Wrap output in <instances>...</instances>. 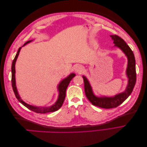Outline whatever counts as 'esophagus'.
Instances as JSON below:
<instances>
[{"instance_id": "34e87169", "label": "esophagus", "mask_w": 147, "mask_h": 147, "mask_svg": "<svg viewBox=\"0 0 147 147\" xmlns=\"http://www.w3.org/2000/svg\"><path fill=\"white\" fill-rule=\"evenodd\" d=\"M75 71L77 73H82V72H83V67L80 65H78L75 67Z\"/></svg>"}]
</instances>
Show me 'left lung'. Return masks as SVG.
<instances>
[{
    "label": "left lung",
    "instance_id": "obj_1",
    "mask_svg": "<svg viewBox=\"0 0 147 147\" xmlns=\"http://www.w3.org/2000/svg\"><path fill=\"white\" fill-rule=\"evenodd\" d=\"M110 37L113 40V43L115 44V46L121 49L127 57L128 64L126 74L129 80L125 91L112 97H96L93 94L92 88L87 78L83 76L84 91L88 99L92 105L103 109H113L121 104L131 94L136 82V60L134 53L123 38L117 35H110Z\"/></svg>",
    "mask_w": 147,
    "mask_h": 147
}]
</instances>
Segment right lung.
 Masks as SVG:
<instances>
[{
  "instance_id": "right-lung-1",
  "label": "right lung",
  "mask_w": 147,
  "mask_h": 147,
  "mask_svg": "<svg viewBox=\"0 0 147 147\" xmlns=\"http://www.w3.org/2000/svg\"><path fill=\"white\" fill-rule=\"evenodd\" d=\"M30 42H31V40L26 42L24 44L23 47L25 45H26V44ZM21 48V47L19 48L18 50V52L16 53L14 59H13V61L12 65H11V85L13 87V91H14V93H15V96L17 98V99L18 100V101L20 102L22 104L24 105L26 107H27L29 110L33 111V112H34L35 113H50V112H55V111H57L59 109L61 108L62 105L63 104V102L64 101L65 97V92H66L67 88L70 82L71 81V80H72L75 76V74H71L69 77H67L66 78L63 80L59 83V86H58L59 97H58V99H57V100L56 101V102L54 105H53L52 106H50V107H34V106L26 104V102H24L23 100H22L21 99L18 93L16 87V84H15V63H16V61L17 59V57H18V56Z\"/></svg>"
}]
</instances>
